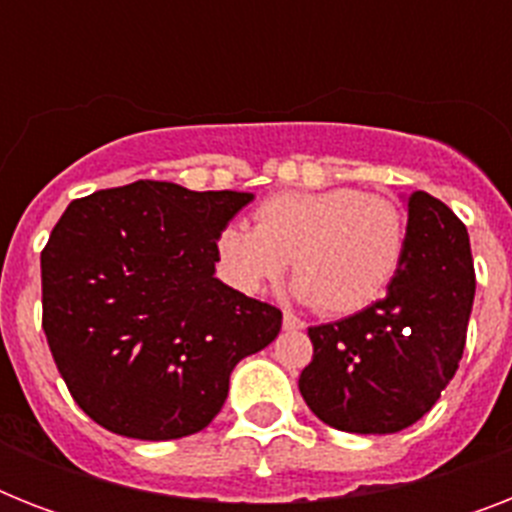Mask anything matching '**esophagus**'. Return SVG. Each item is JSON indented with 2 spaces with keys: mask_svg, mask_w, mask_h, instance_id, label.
Returning <instances> with one entry per match:
<instances>
[{
  "mask_svg": "<svg viewBox=\"0 0 512 512\" xmlns=\"http://www.w3.org/2000/svg\"><path fill=\"white\" fill-rule=\"evenodd\" d=\"M284 329L287 332H297V329H303V321L292 316V313H284Z\"/></svg>",
  "mask_w": 512,
  "mask_h": 512,
  "instance_id": "34e87169",
  "label": "esophagus"
}]
</instances>
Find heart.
I'll return each mask as SVG.
<instances>
[{
    "label": "heart",
    "instance_id": "1",
    "mask_svg": "<svg viewBox=\"0 0 512 512\" xmlns=\"http://www.w3.org/2000/svg\"><path fill=\"white\" fill-rule=\"evenodd\" d=\"M255 220L228 223L215 241L220 273L241 295H260L292 265L297 303L350 316L377 303L404 265L406 217L388 196L348 185L284 191Z\"/></svg>",
    "mask_w": 512,
    "mask_h": 512
}]
</instances>
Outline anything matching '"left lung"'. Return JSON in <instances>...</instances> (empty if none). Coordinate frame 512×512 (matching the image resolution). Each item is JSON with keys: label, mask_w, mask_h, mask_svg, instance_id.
<instances>
[{"label": "left lung", "mask_w": 512, "mask_h": 512, "mask_svg": "<svg viewBox=\"0 0 512 512\" xmlns=\"http://www.w3.org/2000/svg\"><path fill=\"white\" fill-rule=\"evenodd\" d=\"M409 241L380 303L311 327L305 404L329 428L385 436L433 409L460 366L476 271L462 220L430 193L401 196Z\"/></svg>", "instance_id": "left-lung-1"}]
</instances>
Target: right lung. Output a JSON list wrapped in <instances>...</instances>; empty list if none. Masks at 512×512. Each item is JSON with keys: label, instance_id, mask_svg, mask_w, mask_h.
<instances>
[{"label": "right lung", "instance_id": "right-lung-1", "mask_svg": "<svg viewBox=\"0 0 512 512\" xmlns=\"http://www.w3.org/2000/svg\"><path fill=\"white\" fill-rule=\"evenodd\" d=\"M252 199L138 180L68 204L42 252V327L98 425L140 441L199 433L233 366L276 340L279 308L215 276L217 233Z\"/></svg>", "mask_w": 512, "mask_h": 512}]
</instances>
